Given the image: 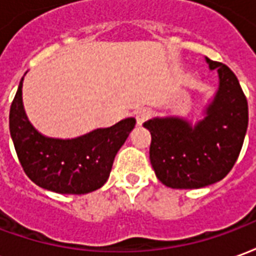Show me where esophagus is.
Masks as SVG:
<instances>
[{
  "label": "esophagus",
  "instance_id": "obj_1",
  "mask_svg": "<svg viewBox=\"0 0 256 256\" xmlns=\"http://www.w3.org/2000/svg\"><path fill=\"white\" fill-rule=\"evenodd\" d=\"M150 118V111L146 110H141L136 114V120H137V126H142L144 122Z\"/></svg>",
  "mask_w": 256,
  "mask_h": 256
}]
</instances>
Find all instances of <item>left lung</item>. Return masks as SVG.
Listing matches in <instances>:
<instances>
[{
  "label": "left lung",
  "instance_id": "obj_1",
  "mask_svg": "<svg viewBox=\"0 0 256 256\" xmlns=\"http://www.w3.org/2000/svg\"><path fill=\"white\" fill-rule=\"evenodd\" d=\"M218 89L193 123L178 115L144 123L152 136L150 159L158 180L172 189H198L220 181L234 166L248 126L247 98L236 75L208 58Z\"/></svg>",
  "mask_w": 256,
  "mask_h": 256
}]
</instances>
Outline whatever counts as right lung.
Returning a JSON list of instances; mask_svg holds the SVG:
<instances>
[{
  "instance_id": "1",
  "label": "right lung",
  "mask_w": 256,
  "mask_h": 256,
  "mask_svg": "<svg viewBox=\"0 0 256 256\" xmlns=\"http://www.w3.org/2000/svg\"><path fill=\"white\" fill-rule=\"evenodd\" d=\"M23 79L10 106L9 130L27 177L38 186L62 194H84L101 188L136 119L126 118L111 128H94L75 138L48 137L32 126L26 114Z\"/></svg>"
}]
</instances>
